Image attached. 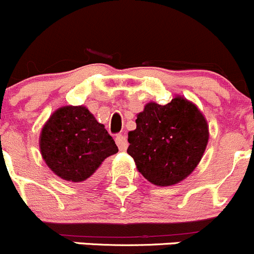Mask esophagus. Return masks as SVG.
Instances as JSON below:
<instances>
[{"label": "esophagus", "instance_id": "esophagus-1", "mask_svg": "<svg viewBox=\"0 0 254 254\" xmlns=\"http://www.w3.org/2000/svg\"><path fill=\"white\" fill-rule=\"evenodd\" d=\"M116 144L119 145L120 150H126L128 147V142H127V137L125 134H117L116 135Z\"/></svg>", "mask_w": 254, "mask_h": 254}]
</instances>
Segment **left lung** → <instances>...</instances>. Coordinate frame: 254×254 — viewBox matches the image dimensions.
<instances>
[{"mask_svg":"<svg viewBox=\"0 0 254 254\" xmlns=\"http://www.w3.org/2000/svg\"><path fill=\"white\" fill-rule=\"evenodd\" d=\"M128 133L127 153L137 169L157 187H169L189 177L209 142V126L192 102L177 96L167 105L149 102Z\"/></svg>","mask_w":254,"mask_h":254,"instance_id":"1","label":"left lung"}]
</instances>
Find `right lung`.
<instances>
[{"label":"right lung","instance_id":"add662e5","mask_svg":"<svg viewBox=\"0 0 254 254\" xmlns=\"http://www.w3.org/2000/svg\"><path fill=\"white\" fill-rule=\"evenodd\" d=\"M39 147L50 170L71 183L91 178L107 157L119 152L104 125L84 106L58 109L42 128Z\"/></svg>","mask_w":254,"mask_h":254}]
</instances>
